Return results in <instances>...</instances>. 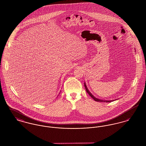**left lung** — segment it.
<instances>
[{
  "mask_svg": "<svg viewBox=\"0 0 146 146\" xmlns=\"http://www.w3.org/2000/svg\"><path fill=\"white\" fill-rule=\"evenodd\" d=\"M84 86H85V89H86V92L89 94V95H90L91 97H92V98L95 101H97V102H111V101H112V100H111V101H106V100H100V99H98L97 98L94 97V96L91 94L90 92L89 91L88 89L87 88V87H86V84H85V83H84Z\"/></svg>",
  "mask_w": 146,
  "mask_h": 146,
  "instance_id": "8db88e82",
  "label": "left lung"
}]
</instances>
